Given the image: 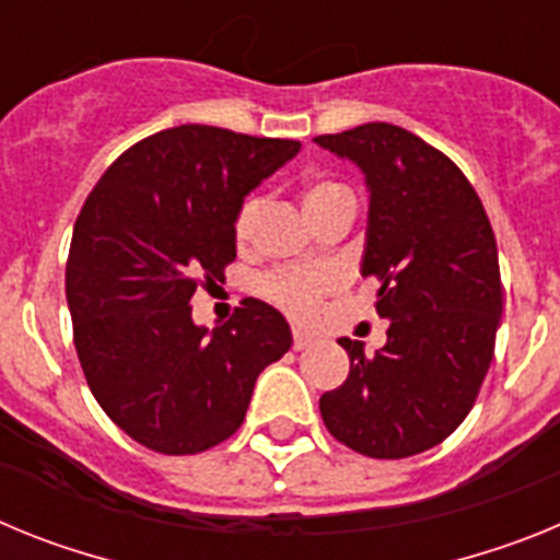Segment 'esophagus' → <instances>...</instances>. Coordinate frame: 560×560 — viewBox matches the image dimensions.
<instances>
[{
	"label": "esophagus",
	"mask_w": 560,
	"mask_h": 560,
	"mask_svg": "<svg viewBox=\"0 0 560 560\" xmlns=\"http://www.w3.org/2000/svg\"><path fill=\"white\" fill-rule=\"evenodd\" d=\"M294 350H303V348H308L311 341H314V334H308V330H303V328H294Z\"/></svg>",
	"instance_id": "obj_1"
}]
</instances>
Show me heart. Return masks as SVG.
<instances>
[{
	"label": "heart",
	"instance_id": "b5f03b06",
	"mask_svg": "<svg viewBox=\"0 0 560 560\" xmlns=\"http://www.w3.org/2000/svg\"><path fill=\"white\" fill-rule=\"evenodd\" d=\"M348 196H353V192H350L345 185H339V182L314 179L305 185L303 207L311 219H314L316 212H323L325 207H330L339 199H348ZM260 212H264V196H249V199H244V205L237 207L235 237L241 241V244L249 241V235L255 232ZM336 283H339V277H336L334 271L294 269V271H277V275H269L264 283H260V289H264V294L269 296V300H275L280 308L289 311V314L308 316L314 314L316 305H319V296H323L325 291L334 289Z\"/></svg>",
	"mask_w": 560,
	"mask_h": 560
}]
</instances>
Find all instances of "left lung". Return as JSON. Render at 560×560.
<instances>
[{
    "label": "left lung",
    "instance_id": "1",
    "mask_svg": "<svg viewBox=\"0 0 560 560\" xmlns=\"http://www.w3.org/2000/svg\"><path fill=\"white\" fill-rule=\"evenodd\" d=\"M370 192L361 275L378 280L387 345L339 339L345 384L319 398L339 443L375 459L438 446L471 412L502 316L497 237L471 182L429 142L389 122L323 133Z\"/></svg>",
    "mask_w": 560,
    "mask_h": 560
}]
</instances>
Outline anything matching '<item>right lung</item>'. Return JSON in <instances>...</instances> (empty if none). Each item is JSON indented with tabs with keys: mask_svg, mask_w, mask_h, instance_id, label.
<instances>
[{
	"mask_svg": "<svg viewBox=\"0 0 560 560\" xmlns=\"http://www.w3.org/2000/svg\"><path fill=\"white\" fill-rule=\"evenodd\" d=\"M296 140L176 126L128 148L89 192L67 260L83 375L103 412L160 454L237 432L257 375L291 348L285 316L244 300L219 328L190 300L235 260V212Z\"/></svg>",
	"mask_w": 560,
	"mask_h": 560,
	"instance_id": "right-lung-1",
	"label": "right lung"
}]
</instances>
